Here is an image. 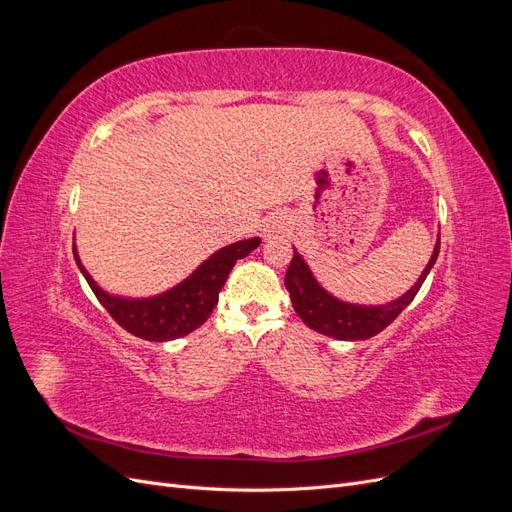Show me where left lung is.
Wrapping results in <instances>:
<instances>
[{"label":"left lung","instance_id":"obj_1","mask_svg":"<svg viewBox=\"0 0 512 512\" xmlns=\"http://www.w3.org/2000/svg\"><path fill=\"white\" fill-rule=\"evenodd\" d=\"M440 252V243H436V250L425 267L423 275L418 277V282L404 294V297L391 301L378 307H363V305H350L333 299L327 290H322L312 271L307 269L303 258L294 252L288 265L284 284L290 292V301L294 312L307 324L309 329H314L322 335L333 339H346V342H356V339H369L384 331L389 324L404 312V309L412 303L416 292L421 290L427 273L431 271L433 262H436Z\"/></svg>","mask_w":512,"mask_h":512}]
</instances>
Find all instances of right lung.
Masks as SVG:
<instances>
[{
    "label": "right lung",
    "mask_w": 512,
    "mask_h": 512,
    "mask_svg": "<svg viewBox=\"0 0 512 512\" xmlns=\"http://www.w3.org/2000/svg\"><path fill=\"white\" fill-rule=\"evenodd\" d=\"M258 245L260 239L254 237L222 247L220 252H215L209 260H205L188 280L181 282L173 290L160 294V297L141 301L117 299L106 294L83 269L79 256L74 254V258L76 265L81 267L89 288L94 290L98 301L121 329H126L128 333L141 339H147V342H168V339H177L181 335L192 333L211 316L213 307L218 305L220 290L226 284V277L232 267H235V262L254 252Z\"/></svg>",
    "instance_id": "obj_1"
}]
</instances>
